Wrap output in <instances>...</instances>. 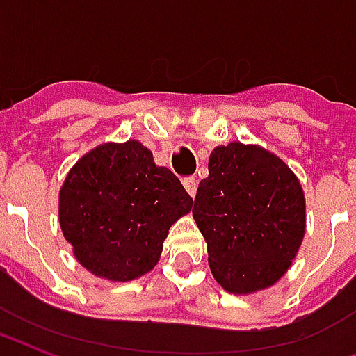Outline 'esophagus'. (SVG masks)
Wrapping results in <instances>:
<instances>
[{
	"label": "esophagus",
	"instance_id": "1",
	"mask_svg": "<svg viewBox=\"0 0 356 356\" xmlns=\"http://www.w3.org/2000/svg\"><path fill=\"white\" fill-rule=\"evenodd\" d=\"M183 185H185L186 193L191 194V196L196 194V188H198V181H196V177H185L183 179Z\"/></svg>",
	"mask_w": 356,
	"mask_h": 356
}]
</instances>
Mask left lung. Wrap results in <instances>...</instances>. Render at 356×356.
I'll return each instance as SVG.
<instances>
[{
	"instance_id": "8db88e82",
	"label": "left lung",
	"mask_w": 356,
	"mask_h": 356,
	"mask_svg": "<svg viewBox=\"0 0 356 356\" xmlns=\"http://www.w3.org/2000/svg\"><path fill=\"white\" fill-rule=\"evenodd\" d=\"M193 216L208 261L227 291L268 288L288 270L305 234V198L290 168L259 147H217Z\"/></svg>"
}]
</instances>
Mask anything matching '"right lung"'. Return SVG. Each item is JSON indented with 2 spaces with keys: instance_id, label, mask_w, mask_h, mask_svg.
I'll list each match as a JSON object with an SVG mask.
<instances>
[{
  "instance_id": "add662e5",
  "label": "right lung",
  "mask_w": 356,
  "mask_h": 356,
  "mask_svg": "<svg viewBox=\"0 0 356 356\" xmlns=\"http://www.w3.org/2000/svg\"><path fill=\"white\" fill-rule=\"evenodd\" d=\"M191 208L171 170L127 140L97 147L74 165L60 188L58 219L83 267L125 282L154 267L170 227Z\"/></svg>"
}]
</instances>
